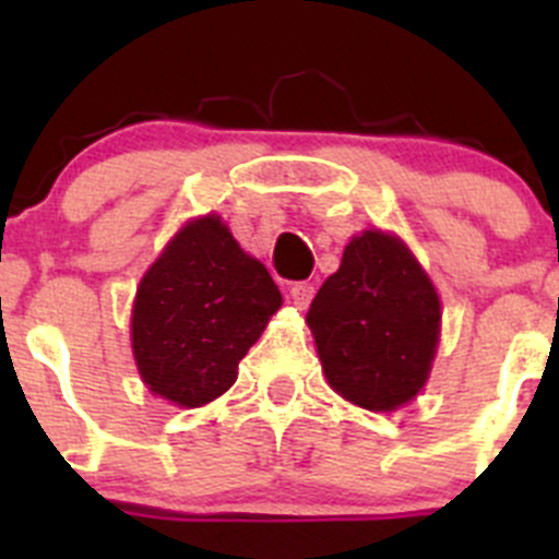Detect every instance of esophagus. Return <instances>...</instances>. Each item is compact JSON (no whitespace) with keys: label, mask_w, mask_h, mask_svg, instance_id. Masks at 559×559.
<instances>
[{"label":"esophagus","mask_w":559,"mask_h":559,"mask_svg":"<svg viewBox=\"0 0 559 559\" xmlns=\"http://www.w3.org/2000/svg\"><path fill=\"white\" fill-rule=\"evenodd\" d=\"M313 295H316V286L308 284V281H300V284H295L289 289L292 302H295V308H300V311H306V308L311 306Z\"/></svg>","instance_id":"1"}]
</instances>
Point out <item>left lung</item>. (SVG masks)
<instances>
[{
    "label": "left lung",
    "mask_w": 559,
    "mask_h": 559,
    "mask_svg": "<svg viewBox=\"0 0 559 559\" xmlns=\"http://www.w3.org/2000/svg\"><path fill=\"white\" fill-rule=\"evenodd\" d=\"M326 381L368 411H394L425 386L441 300L397 238L365 233L343 251L308 311Z\"/></svg>",
    "instance_id": "1"
}]
</instances>
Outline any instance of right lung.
<instances>
[{
  "mask_svg": "<svg viewBox=\"0 0 559 559\" xmlns=\"http://www.w3.org/2000/svg\"><path fill=\"white\" fill-rule=\"evenodd\" d=\"M281 292L218 216L186 224L140 281L132 311L138 370L154 394L197 408L227 392Z\"/></svg>",
  "mask_w": 559,
  "mask_h": 559,
  "instance_id": "right-lung-1",
  "label": "right lung"
}]
</instances>
